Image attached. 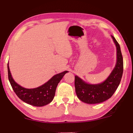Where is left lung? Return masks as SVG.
<instances>
[{
  "mask_svg": "<svg viewBox=\"0 0 133 133\" xmlns=\"http://www.w3.org/2000/svg\"><path fill=\"white\" fill-rule=\"evenodd\" d=\"M111 37L117 48L116 66L104 82L90 84L84 82L76 76L75 85L76 93L82 102L87 104H97L108 100L113 95L121 82L123 72V58L120 45L112 36Z\"/></svg>",
  "mask_w": 133,
  "mask_h": 133,
  "instance_id": "left-lung-1",
  "label": "left lung"
}]
</instances>
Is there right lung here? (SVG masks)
<instances>
[{
	"mask_svg": "<svg viewBox=\"0 0 133 133\" xmlns=\"http://www.w3.org/2000/svg\"><path fill=\"white\" fill-rule=\"evenodd\" d=\"M8 78L15 93L18 97L24 102L33 106L42 107L50 103L53 100L56 87L64 75L68 71L57 74L51 78L48 82L35 89H26L15 82L11 75L8 64Z\"/></svg>",
	"mask_w": 133,
	"mask_h": 133,
	"instance_id": "obj_1",
	"label": "right lung"
}]
</instances>
